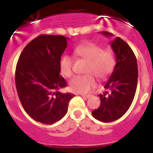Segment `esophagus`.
Here are the masks:
<instances>
[{
    "mask_svg": "<svg viewBox=\"0 0 153 153\" xmlns=\"http://www.w3.org/2000/svg\"><path fill=\"white\" fill-rule=\"evenodd\" d=\"M81 96H82V97H83L84 100H87V99H89L91 97V95H81Z\"/></svg>",
    "mask_w": 153,
    "mask_h": 153,
    "instance_id": "1",
    "label": "esophagus"
}]
</instances>
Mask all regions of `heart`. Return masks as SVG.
Here are the masks:
<instances>
[{"label": "heart", "instance_id": "b5f03b06", "mask_svg": "<svg viewBox=\"0 0 153 153\" xmlns=\"http://www.w3.org/2000/svg\"><path fill=\"white\" fill-rule=\"evenodd\" d=\"M74 54L88 61L85 75L75 76L69 82L72 91L79 93H88L97 85L95 75L98 79H105L111 74L114 67V56L110 50H103L102 46L92 42L79 44L74 48ZM73 57L63 55L60 60V71L65 77L73 74Z\"/></svg>", "mask_w": 153, "mask_h": 153}]
</instances>
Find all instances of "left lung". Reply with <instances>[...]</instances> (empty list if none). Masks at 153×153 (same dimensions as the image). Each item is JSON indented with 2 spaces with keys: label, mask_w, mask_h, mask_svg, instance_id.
<instances>
[{
  "label": "left lung",
  "mask_w": 153,
  "mask_h": 153,
  "mask_svg": "<svg viewBox=\"0 0 153 153\" xmlns=\"http://www.w3.org/2000/svg\"><path fill=\"white\" fill-rule=\"evenodd\" d=\"M102 33L106 36H113L106 31ZM111 47L116 55V66L104 86L107 91L99 95L100 106L92 112L94 118L103 123L113 122L126 113L137 87V61L131 47L120 37L112 41Z\"/></svg>",
  "instance_id": "1"
}]
</instances>
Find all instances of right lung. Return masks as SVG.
Returning a JSON list of instances; mask_svg holds the SVG:
<instances>
[{
    "instance_id": "add662e5",
    "label": "right lung",
    "mask_w": 153,
    "mask_h": 153,
    "mask_svg": "<svg viewBox=\"0 0 153 153\" xmlns=\"http://www.w3.org/2000/svg\"><path fill=\"white\" fill-rule=\"evenodd\" d=\"M69 38L41 34L31 40L19 56L15 84L19 99L33 120L51 125L61 120L75 95L58 90L67 86L59 63Z\"/></svg>"
}]
</instances>
